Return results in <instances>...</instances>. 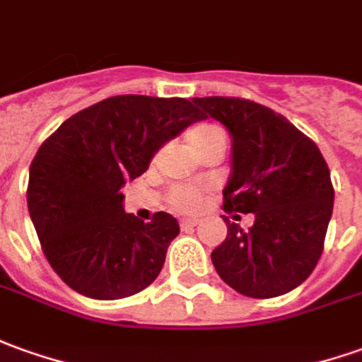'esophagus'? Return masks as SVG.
Listing matches in <instances>:
<instances>
[{
  "mask_svg": "<svg viewBox=\"0 0 362 362\" xmlns=\"http://www.w3.org/2000/svg\"><path fill=\"white\" fill-rule=\"evenodd\" d=\"M181 228H193L199 224V218H181Z\"/></svg>",
  "mask_w": 362,
  "mask_h": 362,
  "instance_id": "esophagus-1",
  "label": "esophagus"
}]
</instances>
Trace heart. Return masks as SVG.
Segmentation results:
<instances>
[{
	"label": "heart",
	"mask_w": 362,
	"mask_h": 362,
	"mask_svg": "<svg viewBox=\"0 0 362 362\" xmlns=\"http://www.w3.org/2000/svg\"><path fill=\"white\" fill-rule=\"evenodd\" d=\"M187 141L189 146L195 149L197 153L205 151V149L224 144V132L218 126L213 124H205V126H197L189 134H187ZM167 203L175 211H183V213H191L197 211L201 203H203V189L193 183H185V185H175L169 189L167 193Z\"/></svg>",
	"instance_id": "b5f03b06"
}]
</instances>
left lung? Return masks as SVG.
Here are the masks:
<instances>
[{"instance_id":"8db88e82","label":"left lung","mask_w":362,"mask_h":362,"mask_svg":"<svg viewBox=\"0 0 362 362\" xmlns=\"http://www.w3.org/2000/svg\"><path fill=\"white\" fill-rule=\"evenodd\" d=\"M201 119L214 118L233 136V175L223 191L224 213H254L211 254L233 290L248 298L284 296L308 280L323 252L333 213V183L315 141L281 114L246 98H193Z\"/></svg>"}]
</instances>
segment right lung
<instances>
[{"label": "right lung", "mask_w": 362, "mask_h": 362, "mask_svg": "<svg viewBox=\"0 0 362 362\" xmlns=\"http://www.w3.org/2000/svg\"><path fill=\"white\" fill-rule=\"evenodd\" d=\"M201 119L185 98L110 96L62 122L29 169L27 206L47 260L92 300H122L159 276L179 224L144 223L122 209V187L148 169L167 139Z\"/></svg>", "instance_id": "1"}]
</instances>
